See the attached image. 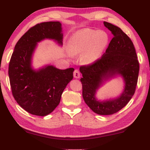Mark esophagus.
I'll use <instances>...</instances> for the list:
<instances>
[{"mask_svg": "<svg viewBox=\"0 0 150 150\" xmlns=\"http://www.w3.org/2000/svg\"><path fill=\"white\" fill-rule=\"evenodd\" d=\"M74 77L75 79H79L80 77V73L79 70H75L74 71Z\"/></svg>", "mask_w": 150, "mask_h": 150, "instance_id": "obj_1", "label": "esophagus"}]
</instances>
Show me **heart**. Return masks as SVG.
<instances>
[{"mask_svg": "<svg viewBox=\"0 0 150 150\" xmlns=\"http://www.w3.org/2000/svg\"><path fill=\"white\" fill-rule=\"evenodd\" d=\"M108 43V36L105 32L84 29L71 36L68 46L72 55L82 53V62L86 64H92L100 58Z\"/></svg>", "mask_w": 150, "mask_h": 150, "instance_id": "heart-1", "label": "heart"}]
</instances>
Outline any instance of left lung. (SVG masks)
Segmentation results:
<instances>
[{
    "label": "left lung",
    "instance_id": "8db88e82",
    "mask_svg": "<svg viewBox=\"0 0 150 150\" xmlns=\"http://www.w3.org/2000/svg\"><path fill=\"white\" fill-rule=\"evenodd\" d=\"M105 26L114 37L101 59L88 66H82V97L86 105L99 115L118 112L131 100L135 92L139 64L131 39L120 28L104 21ZM120 75L125 82L123 93L118 97L107 100H97L96 91L105 81Z\"/></svg>",
    "mask_w": 150,
    "mask_h": 150
}]
</instances>
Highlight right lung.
Masks as SVG:
<instances>
[{"label":"right lung","instance_id":"add662e5","mask_svg":"<svg viewBox=\"0 0 150 150\" xmlns=\"http://www.w3.org/2000/svg\"><path fill=\"white\" fill-rule=\"evenodd\" d=\"M45 39L63 45L59 21L38 23L28 30L17 41L8 65L11 87L17 103L30 114L40 116L49 114L59 105L74 70H59L52 65L33 69L32 55L37 43Z\"/></svg>","mask_w":150,"mask_h":150}]
</instances>
